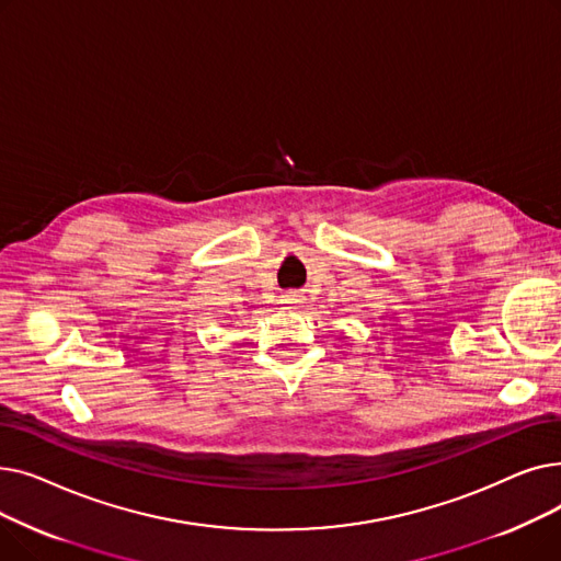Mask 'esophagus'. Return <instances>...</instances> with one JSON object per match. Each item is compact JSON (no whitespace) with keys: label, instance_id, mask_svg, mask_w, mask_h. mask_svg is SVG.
<instances>
[{"label":"esophagus","instance_id":"1","mask_svg":"<svg viewBox=\"0 0 561 561\" xmlns=\"http://www.w3.org/2000/svg\"><path fill=\"white\" fill-rule=\"evenodd\" d=\"M302 296H300V293H296V290H293V293H286V296H284V305L286 307H298V305H302Z\"/></svg>","mask_w":561,"mask_h":561}]
</instances>
